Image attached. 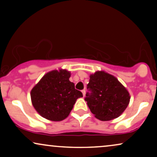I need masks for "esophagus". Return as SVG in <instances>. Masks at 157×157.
I'll use <instances>...</instances> for the list:
<instances>
[{"label": "esophagus", "instance_id": "esophagus-1", "mask_svg": "<svg viewBox=\"0 0 157 157\" xmlns=\"http://www.w3.org/2000/svg\"><path fill=\"white\" fill-rule=\"evenodd\" d=\"M81 92H82V94H83V96H85V94H86V91H85V89L82 90V91H81Z\"/></svg>", "mask_w": 157, "mask_h": 157}]
</instances>
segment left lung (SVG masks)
I'll return each instance as SVG.
<instances>
[{
  "label": "left lung",
  "instance_id": "obj_1",
  "mask_svg": "<svg viewBox=\"0 0 157 157\" xmlns=\"http://www.w3.org/2000/svg\"><path fill=\"white\" fill-rule=\"evenodd\" d=\"M85 101L90 110L101 121L119 117L126 109L130 96L117 78L104 71L90 76Z\"/></svg>",
  "mask_w": 157,
  "mask_h": 157
}]
</instances>
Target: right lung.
<instances>
[{"instance_id": "right-lung-1", "label": "right lung", "mask_w": 157, "mask_h": 157, "mask_svg": "<svg viewBox=\"0 0 157 157\" xmlns=\"http://www.w3.org/2000/svg\"><path fill=\"white\" fill-rule=\"evenodd\" d=\"M70 76V72L66 70L52 71L47 73L31 90L33 106L45 119L54 121L65 119L77 98L83 96L69 81Z\"/></svg>"}]
</instances>
